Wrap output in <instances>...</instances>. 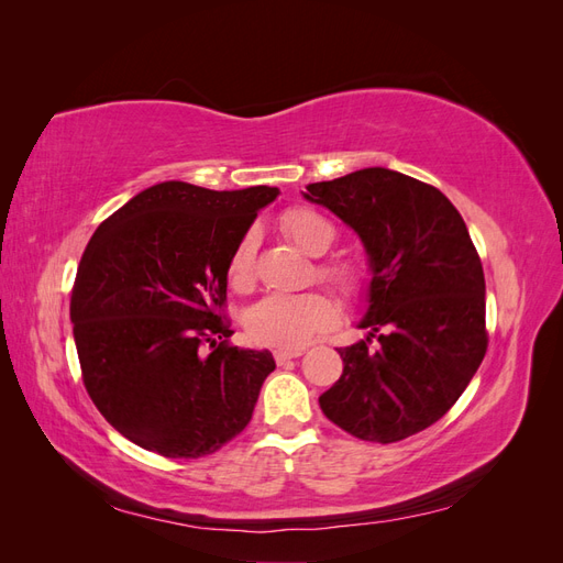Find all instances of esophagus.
Here are the masks:
<instances>
[{
	"label": "esophagus",
	"instance_id": "obj_1",
	"mask_svg": "<svg viewBox=\"0 0 563 563\" xmlns=\"http://www.w3.org/2000/svg\"><path fill=\"white\" fill-rule=\"evenodd\" d=\"M272 354H275V362L277 364H286V362L296 360V356H300L302 350H275Z\"/></svg>",
	"mask_w": 563,
	"mask_h": 563
}]
</instances>
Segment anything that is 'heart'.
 <instances>
[{"label":"heart","instance_id":"b5f03b06","mask_svg":"<svg viewBox=\"0 0 563 563\" xmlns=\"http://www.w3.org/2000/svg\"><path fill=\"white\" fill-rule=\"evenodd\" d=\"M282 232L300 251L310 255L327 253L335 240V228L327 218L308 207L288 209L282 216ZM253 234L234 246L228 261V282L236 291H246L253 284ZM321 275L333 282L345 296H360L366 288V272L354 263H331L321 267ZM338 319V302L323 291L305 294H269L251 305L244 323L249 335L261 345L279 350H298L333 327Z\"/></svg>","mask_w":563,"mask_h":563}]
</instances>
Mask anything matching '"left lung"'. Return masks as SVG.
<instances>
[{
    "label": "left lung",
    "instance_id": "obj_1",
    "mask_svg": "<svg viewBox=\"0 0 563 563\" xmlns=\"http://www.w3.org/2000/svg\"><path fill=\"white\" fill-rule=\"evenodd\" d=\"M302 197L360 236L371 279L366 335L340 347L319 397L356 439L391 444L444 416L486 354V282L463 216L437 187L383 166L310 183Z\"/></svg>",
    "mask_w": 563,
    "mask_h": 563
}]
</instances>
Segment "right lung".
Segmentation results:
<instances>
[{"label": "right lung", "instance_id": "obj_1", "mask_svg": "<svg viewBox=\"0 0 563 563\" xmlns=\"http://www.w3.org/2000/svg\"><path fill=\"white\" fill-rule=\"evenodd\" d=\"M277 195L166 180L93 232L70 298L81 376L98 411L141 449L201 457L249 424L275 360L230 347L218 308L234 246Z\"/></svg>", "mask_w": 563, "mask_h": 563}]
</instances>
